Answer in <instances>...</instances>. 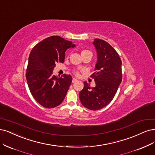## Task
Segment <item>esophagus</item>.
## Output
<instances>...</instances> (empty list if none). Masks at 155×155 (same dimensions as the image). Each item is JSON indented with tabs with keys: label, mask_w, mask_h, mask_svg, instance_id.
<instances>
[{
	"label": "esophagus",
	"mask_w": 155,
	"mask_h": 155,
	"mask_svg": "<svg viewBox=\"0 0 155 155\" xmlns=\"http://www.w3.org/2000/svg\"><path fill=\"white\" fill-rule=\"evenodd\" d=\"M77 79H76V78H73V80H72V82H73V83L75 82H77Z\"/></svg>",
	"instance_id": "1"
}]
</instances>
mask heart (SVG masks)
I'll list each match as a JSON object with an SVG mask.
<instances>
[{
	"mask_svg": "<svg viewBox=\"0 0 155 155\" xmlns=\"http://www.w3.org/2000/svg\"><path fill=\"white\" fill-rule=\"evenodd\" d=\"M89 52H91V51H89V50H87V49H83V50L81 51V55H83V54H86V53H89ZM73 73H74V74H75V75H77V76H78L79 74H80V71H79V70H74V71H73Z\"/></svg>",
	"mask_w": 155,
	"mask_h": 155,
	"instance_id": "heart-1",
	"label": "heart"
}]
</instances>
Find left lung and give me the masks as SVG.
Instances as JSON below:
<instances>
[{"label": "left lung", "instance_id": "left-lung-1", "mask_svg": "<svg viewBox=\"0 0 155 155\" xmlns=\"http://www.w3.org/2000/svg\"><path fill=\"white\" fill-rule=\"evenodd\" d=\"M93 44L98 58L95 71L90 77L94 78L96 86L91 87L84 82L79 98L85 107L97 111L107 106L115 95L122 79V61L115 49L107 42L95 38Z\"/></svg>", "mask_w": 155, "mask_h": 155}]
</instances>
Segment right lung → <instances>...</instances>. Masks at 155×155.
I'll list each match as a JSON object with an SVG mask.
<instances>
[{"instance_id":"obj_1","label":"right lung","mask_w":155,"mask_h":155,"mask_svg":"<svg viewBox=\"0 0 155 155\" xmlns=\"http://www.w3.org/2000/svg\"><path fill=\"white\" fill-rule=\"evenodd\" d=\"M75 45L59 36H51L35 45L29 56L26 77L35 101L44 107L53 108L61 104L72 82V77L64 74L57 77L53 69L63 63L65 51Z\"/></svg>"}]
</instances>
